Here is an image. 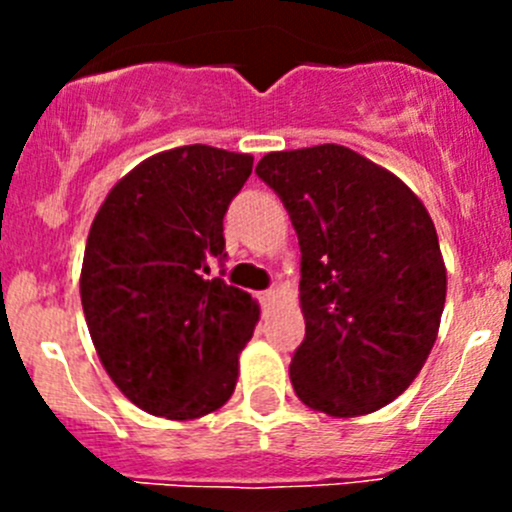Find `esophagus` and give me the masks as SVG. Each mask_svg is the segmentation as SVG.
Returning a JSON list of instances; mask_svg holds the SVG:
<instances>
[{"mask_svg": "<svg viewBox=\"0 0 512 512\" xmlns=\"http://www.w3.org/2000/svg\"><path fill=\"white\" fill-rule=\"evenodd\" d=\"M257 299H260L262 304H270V302H275V292H272V289H267V292L257 294Z\"/></svg>", "mask_w": 512, "mask_h": 512, "instance_id": "1", "label": "esophagus"}]
</instances>
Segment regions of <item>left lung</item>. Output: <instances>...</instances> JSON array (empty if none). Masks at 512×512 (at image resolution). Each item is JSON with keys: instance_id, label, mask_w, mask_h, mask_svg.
Segmentation results:
<instances>
[{"instance_id": "8db88e82", "label": "left lung", "mask_w": 512, "mask_h": 512, "mask_svg": "<svg viewBox=\"0 0 512 512\" xmlns=\"http://www.w3.org/2000/svg\"><path fill=\"white\" fill-rule=\"evenodd\" d=\"M255 173L302 250L294 394L334 418L379 411L409 389L441 327L446 262L431 215L391 170L337 143L267 153Z\"/></svg>"}]
</instances>
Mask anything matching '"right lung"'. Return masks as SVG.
<instances>
[{"label":"right lung","mask_w":512,"mask_h":512,"mask_svg":"<svg viewBox=\"0 0 512 512\" xmlns=\"http://www.w3.org/2000/svg\"><path fill=\"white\" fill-rule=\"evenodd\" d=\"M252 160L203 143L156 153L108 190L91 223L81 265L91 342L121 394L153 416L193 421L235 391L260 304L208 275Z\"/></svg>","instance_id":"obj_1"}]
</instances>
